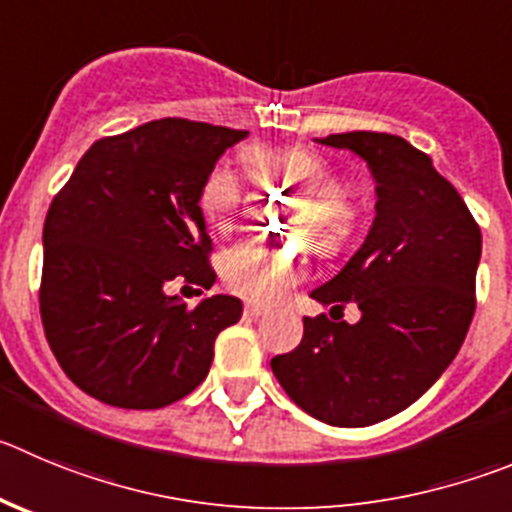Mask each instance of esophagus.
<instances>
[{"label":"esophagus","instance_id":"obj_1","mask_svg":"<svg viewBox=\"0 0 512 512\" xmlns=\"http://www.w3.org/2000/svg\"><path fill=\"white\" fill-rule=\"evenodd\" d=\"M245 315L250 318V321H260V318H265L267 315V308H262V305H255V303H247Z\"/></svg>","mask_w":512,"mask_h":512}]
</instances>
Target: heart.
<instances>
[{
    "mask_svg": "<svg viewBox=\"0 0 512 512\" xmlns=\"http://www.w3.org/2000/svg\"><path fill=\"white\" fill-rule=\"evenodd\" d=\"M247 169L257 181L298 189V204L290 222L298 232L310 234L321 252H338L356 227V204L336 186L331 166L308 148L255 146L245 154ZM204 222L217 234L232 232L242 209V186L227 166L209 171L199 191ZM308 272L305 252L298 247H267L242 242L224 252L222 278L234 293L257 303H275Z\"/></svg>",
    "mask_w": 512,
    "mask_h": 512,
    "instance_id": "b5f03b06",
    "label": "heart"
}]
</instances>
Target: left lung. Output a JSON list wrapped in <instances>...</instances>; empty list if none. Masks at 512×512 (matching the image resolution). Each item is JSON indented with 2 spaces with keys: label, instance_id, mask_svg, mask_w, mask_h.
Segmentation results:
<instances>
[{
  "label": "left lung",
  "instance_id": "obj_1",
  "mask_svg": "<svg viewBox=\"0 0 512 512\" xmlns=\"http://www.w3.org/2000/svg\"><path fill=\"white\" fill-rule=\"evenodd\" d=\"M318 143L364 159L376 217L364 245L310 298L356 323L305 318L295 351L270 361L285 394L331 427H369L412 407L455 361L475 313L482 237L455 186L419 148L353 131Z\"/></svg>",
  "mask_w": 512,
  "mask_h": 512
}]
</instances>
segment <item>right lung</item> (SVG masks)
I'll use <instances>...</instances> for the list:
<instances>
[{"label": "right lung", "instance_id": "add662e5", "mask_svg": "<svg viewBox=\"0 0 512 512\" xmlns=\"http://www.w3.org/2000/svg\"><path fill=\"white\" fill-rule=\"evenodd\" d=\"M247 131L161 118L100 138L52 199L42 229L40 313L62 371L121 409H161L209 374L219 331L242 300L186 308L174 278L212 288L199 191Z\"/></svg>", "mask_w": 512, "mask_h": 512}]
</instances>
